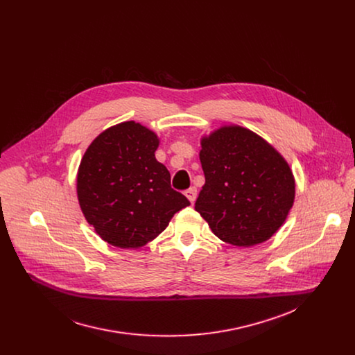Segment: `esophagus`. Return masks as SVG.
<instances>
[{
	"label": "esophagus",
	"instance_id": "obj_1",
	"mask_svg": "<svg viewBox=\"0 0 355 355\" xmlns=\"http://www.w3.org/2000/svg\"><path fill=\"white\" fill-rule=\"evenodd\" d=\"M184 196L189 198L190 202L194 203V201L197 200V189L196 187H190L189 190L184 191Z\"/></svg>",
	"mask_w": 355,
	"mask_h": 355
}]
</instances>
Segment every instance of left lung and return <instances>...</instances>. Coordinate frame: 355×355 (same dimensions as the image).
Returning <instances> with one entry per match:
<instances>
[{"mask_svg":"<svg viewBox=\"0 0 355 355\" xmlns=\"http://www.w3.org/2000/svg\"><path fill=\"white\" fill-rule=\"evenodd\" d=\"M205 184L196 210L223 242L250 248L268 241L295 200V179L284 157L241 125H224L201 139Z\"/></svg>","mask_w":355,"mask_h":355,"instance_id":"8db88e82","label":"left lung"}]
</instances>
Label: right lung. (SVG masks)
Wrapping results in <instances>:
<instances>
[{"label":"right lung","mask_w":355,"mask_h":355,"mask_svg":"<svg viewBox=\"0 0 355 355\" xmlns=\"http://www.w3.org/2000/svg\"><path fill=\"white\" fill-rule=\"evenodd\" d=\"M152 130L124 121L101 132L85 153L76 178L80 209L102 241L138 249L157 238L189 200L171 187L155 159Z\"/></svg>","instance_id":"right-lung-1"}]
</instances>
